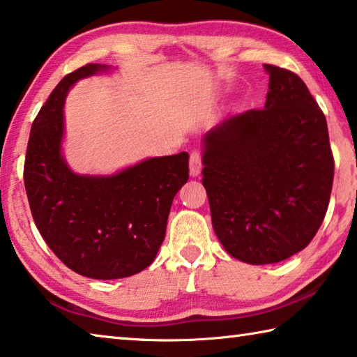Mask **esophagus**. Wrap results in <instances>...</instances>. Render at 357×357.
<instances>
[{"mask_svg":"<svg viewBox=\"0 0 357 357\" xmlns=\"http://www.w3.org/2000/svg\"><path fill=\"white\" fill-rule=\"evenodd\" d=\"M201 153L199 151H192L190 154V162H189V172L190 176L195 178L201 173Z\"/></svg>","mask_w":357,"mask_h":357,"instance_id":"esophagus-1","label":"esophagus"}]
</instances>
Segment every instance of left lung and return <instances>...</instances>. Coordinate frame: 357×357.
<instances>
[{
	"instance_id": "8db88e82",
	"label": "left lung",
	"mask_w": 357,
	"mask_h": 357,
	"mask_svg": "<svg viewBox=\"0 0 357 357\" xmlns=\"http://www.w3.org/2000/svg\"><path fill=\"white\" fill-rule=\"evenodd\" d=\"M270 75L265 107L203 137V185L213 231L232 257L276 264L312 241L326 215L334 158L325 114L286 68Z\"/></svg>"
}]
</instances>
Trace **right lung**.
Wrapping results in <instances>:
<instances>
[{
    "instance_id": "obj_1",
    "label": "right lung",
    "mask_w": 357,
    "mask_h": 357,
    "mask_svg": "<svg viewBox=\"0 0 357 357\" xmlns=\"http://www.w3.org/2000/svg\"><path fill=\"white\" fill-rule=\"evenodd\" d=\"M111 67L89 63L67 75L32 123L24 187L32 218L54 255L93 280L145 270L165 237L173 198L189 179V154L150 158L114 174H77L62 154L63 105L77 81Z\"/></svg>"
}]
</instances>
